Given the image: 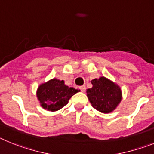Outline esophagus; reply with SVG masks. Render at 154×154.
I'll use <instances>...</instances> for the list:
<instances>
[{
  "label": "esophagus",
  "mask_w": 154,
  "mask_h": 154,
  "mask_svg": "<svg viewBox=\"0 0 154 154\" xmlns=\"http://www.w3.org/2000/svg\"><path fill=\"white\" fill-rule=\"evenodd\" d=\"M79 88L81 89V91H82V92H85V90H86V87H85V85H83V86H81Z\"/></svg>",
  "instance_id": "1"
}]
</instances>
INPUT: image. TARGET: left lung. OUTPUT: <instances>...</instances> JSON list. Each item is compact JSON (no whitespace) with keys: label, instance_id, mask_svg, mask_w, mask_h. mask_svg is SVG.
<instances>
[{"label":"left lung","instance_id":"8db88e82","mask_svg":"<svg viewBox=\"0 0 154 154\" xmlns=\"http://www.w3.org/2000/svg\"><path fill=\"white\" fill-rule=\"evenodd\" d=\"M92 88L87 89V96L92 107L101 113H110L117 108L122 98L121 88L105 77L91 81Z\"/></svg>","mask_w":154,"mask_h":154}]
</instances>
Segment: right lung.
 I'll return each mask as SVG.
<instances>
[{
	"label": "right lung",
	"instance_id": "1",
	"mask_svg": "<svg viewBox=\"0 0 154 154\" xmlns=\"http://www.w3.org/2000/svg\"><path fill=\"white\" fill-rule=\"evenodd\" d=\"M80 91L69 88L64 81L53 78L40 84L36 91V96L42 109L49 112H57L69 102V98Z\"/></svg>",
	"mask_w": 154,
	"mask_h": 154
}]
</instances>
